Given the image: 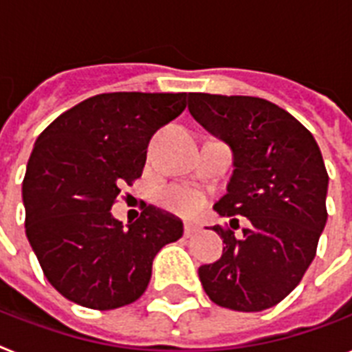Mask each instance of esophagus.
Here are the masks:
<instances>
[{"label": "esophagus", "mask_w": 352, "mask_h": 352, "mask_svg": "<svg viewBox=\"0 0 352 352\" xmlns=\"http://www.w3.org/2000/svg\"><path fill=\"white\" fill-rule=\"evenodd\" d=\"M199 231H201V228H199L197 224H191V222H188V224L184 226V235L186 236H195Z\"/></svg>", "instance_id": "obj_1"}]
</instances>
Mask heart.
<instances>
[{"instance_id":"obj_1","label":"heart","mask_w":352,"mask_h":352,"mask_svg":"<svg viewBox=\"0 0 352 352\" xmlns=\"http://www.w3.org/2000/svg\"><path fill=\"white\" fill-rule=\"evenodd\" d=\"M157 202L164 210L182 213V215H193L201 210L204 204V197L199 190L188 188V186H162L157 191Z\"/></svg>"}]
</instances>
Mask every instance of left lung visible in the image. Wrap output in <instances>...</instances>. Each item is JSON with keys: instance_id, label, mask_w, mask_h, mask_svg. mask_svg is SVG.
I'll return each instance as SVG.
<instances>
[{"instance_id": "1", "label": "left lung", "mask_w": 352, "mask_h": 352, "mask_svg": "<svg viewBox=\"0 0 352 352\" xmlns=\"http://www.w3.org/2000/svg\"><path fill=\"white\" fill-rule=\"evenodd\" d=\"M190 113L230 144L235 171L215 204L222 256L201 265L211 302L233 311L270 309L289 295L316 255L327 222L329 175L311 131L273 102L250 96L190 94ZM248 228L236 237L238 217Z\"/></svg>"}]
</instances>
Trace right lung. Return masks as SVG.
Wrapping results in <instances>:
<instances>
[{"label":"right lung","instance_id":"add662e5","mask_svg":"<svg viewBox=\"0 0 352 352\" xmlns=\"http://www.w3.org/2000/svg\"><path fill=\"white\" fill-rule=\"evenodd\" d=\"M188 94H99L50 122L23 179L25 231L47 280L65 298L108 311L146 291L151 262L184 233L175 217L142 206L122 228L110 213L142 175L150 139L186 108Z\"/></svg>","mask_w":352,"mask_h":352}]
</instances>
